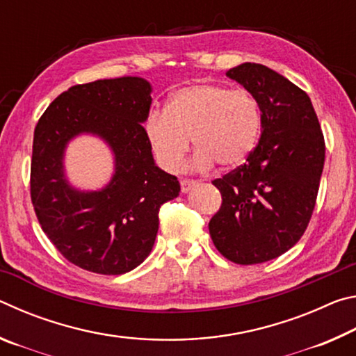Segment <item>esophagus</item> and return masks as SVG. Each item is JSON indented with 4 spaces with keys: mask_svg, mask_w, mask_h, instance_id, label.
<instances>
[{
    "mask_svg": "<svg viewBox=\"0 0 356 356\" xmlns=\"http://www.w3.org/2000/svg\"><path fill=\"white\" fill-rule=\"evenodd\" d=\"M197 185V182L196 180H193V179H182L180 180V188H182V193H188L193 186H196Z\"/></svg>",
    "mask_w": 356,
    "mask_h": 356,
    "instance_id": "esophagus-1",
    "label": "esophagus"
}]
</instances>
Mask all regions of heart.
<instances>
[{
	"label": "heart",
	"instance_id": "heart-1",
	"mask_svg": "<svg viewBox=\"0 0 356 356\" xmlns=\"http://www.w3.org/2000/svg\"><path fill=\"white\" fill-rule=\"evenodd\" d=\"M262 131V110L246 89L197 83L174 91L165 111H150L144 134L163 170L179 172L191 140L197 152L193 166L207 170L218 163L237 168L254 152Z\"/></svg>",
	"mask_w": 356,
	"mask_h": 356
}]
</instances>
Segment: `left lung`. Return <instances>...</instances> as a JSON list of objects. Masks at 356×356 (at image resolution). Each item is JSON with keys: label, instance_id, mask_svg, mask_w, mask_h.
Segmentation results:
<instances>
[{"label": "left lung", "instance_id": "8db88e82", "mask_svg": "<svg viewBox=\"0 0 356 356\" xmlns=\"http://www.w3.org/2000/svg\"><path fill=\"white\" fill-rule=\"evenodd\" d=\"M262 110L261 140L248 160L213 185L221 207L209 232L222 256L240 265L272 261L303 236L316 206L325 140L305 91L262 64L226 72Z\"/></svg>", "mask_w": 356, "mask_h": 356}]
</instances>
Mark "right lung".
I'll return each mask as SVG.
<instances>
[{
  "instance_id": "add662e5",
  "label": "right lung",
  "mask_w": 356,
  "mask_h": 356,
  "mask_svg": "<svg viewBox=\"0 0 356 356\" xmlns=\"http://www.w3.org/2000/svg\"><path fill=\"white\" fill-rule=\"evenodd\" d=\"M152 88L140 76L97 80L69 88L51 102L34 130L31 201L56 250L76 267L122 275L152 251L159 210L179 196L176 176L155 165L143 122ZM81 133L113 150L115 174L97 192L74 189L65 179L63 150Z\"/></svg>"
}]
</instances>
